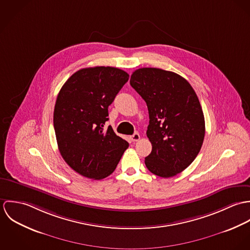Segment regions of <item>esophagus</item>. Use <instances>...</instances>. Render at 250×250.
I'll return each mask as SVG.
<instances>
[{
    "label": "esophagus",
    "instance_id": "34e87169",
    "mask_svg": "<svg viewBox=\"0 0 250 250\" xmlns=\"http://www.w3.org/2000/svg\"><path fill=\"white\" fill-rule=\"evenodd\" d=\"M140 139H141V136H140L139 133H135L133 136H131V140H132V142H134V143L140 141Z\"/></svg>",
    "mask_w": 250,
    "mask_h": 250
}]
</instances>
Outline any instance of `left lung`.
<instances>
[{"label": "left lung", "mask_w": 250, "mask_h": 250, "mask_svg": "<svg viewBox=\"0 0 250 250\" xmlns=\"http://www.w3.org/2000/svg\"><path fill=\"white\" fill-rule=\"evenodd\" d=\"M130 84L149 112L146 135L152 151L145 166L157 176L173 177L194 161L204 141L205 120L198 97L186 79L160 68L136 70Z\"/></svg>", "instance_id": "left-lung-1"}]
</instances>
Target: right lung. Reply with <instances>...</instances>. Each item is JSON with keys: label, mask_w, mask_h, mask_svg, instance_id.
I'll use <instances>...</instances> for the list:
<instances>
[{"label": "right lung", "mask_w": 250, "mask_h": 250, "mask_svg": "<svg viewBox=\"0 0 250 250\" xmlns=\"http://www.w3.org/2000/svg\"><path fill=\"white\" fill-rule=\"evenodd\" d=\"M119 68L96 66L74 73L61 88L54 109V128L61 155L83 177L101 180L116 168L129 143L116 136L107 107L128 82Z\"/></svg>", "instance_id": "obj_1"}]
</instances>
